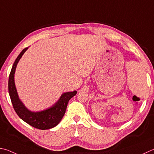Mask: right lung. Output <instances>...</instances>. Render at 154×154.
<instances>
[{"mask_svg":"<svg viewBox=\"0 0 154 154\" xmlns=\"http://www.w3.org/2000/svg\"><path fill=\"white\" fill-rule=\"evenodd\" d=\"M28 48L23 49L13 65L9 77V93L13 108L21 120L34 128L40 130H47L55 127L60 122L66 112L69 100L76 95L77 91L63 93L53 106L44 111L32 112L27 109L19 99L14 82V74L18 61Z\"/></svg>","mask_w":154,"mask_h":154,"instance_id":"add662e5","label":"right lung"}]
</instances>
